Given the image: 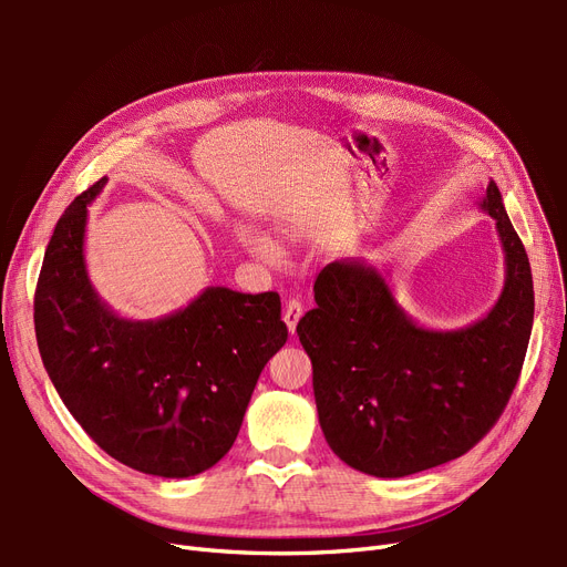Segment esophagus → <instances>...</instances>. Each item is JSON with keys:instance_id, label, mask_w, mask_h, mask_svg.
Instances as JSON below:
<instances>
[{"instance_id": "obj_1", "label": "esophagus", "mask_w": 567, "mask_h": 567, "mask_svg": "<svg viewBox=\"0 0 567 567\" xmlns=\"http://www.w3.org/2000/svg\"><path fill=\"white\" fill-rule=\"evenodd\" d=\"M302 302L300 300H288L286 302V310H284V321L288 326V333L296 336V329H298V321L302 317Z\"/></svg>"}]
</instances>
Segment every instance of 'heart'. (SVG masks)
I'll use <instances>...</instances> for the list:
<instances>
[{"instance_id": "heart-1", "label": "heart", "mask_w": 567, "mask_h": 567, "mask_svg": "<svg viewBox=\"0 0 567 567\" xmlns=\"http://www.w3.org/2000/svg\"><path fill=\"white\" fill-rule=\"evenodd\" d=\"M236 236H238V244H241L252 257H257V260H262V262L277 260V248H274V244L262 231L241 225L238 227Z\"/></svg>"}]
</instances>
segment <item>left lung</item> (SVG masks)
Instances as JSON below:
<instances>
[{"instance_id":"left-lung-1","label":"left lung","mask_w":567,"mask_h":567,"mask_svg":"<svg viewBox=\"0 0 567 567\" xmlns=\"http://www.w3.org/2000/svg\"><path fill=\"white\" fill-rule=\"evenodd\" d=\"M480 210L496 221L506 277L492 310L463 329L411 319L381 269L336 260L298 321L312 359L319 425L333 454L375 477H404L466 454L518 383L535 319L523 241L492 179Z\"/></svg>"}]
</instances>
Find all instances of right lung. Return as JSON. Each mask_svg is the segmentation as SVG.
Wrapping results in <instances>:
<instances>
[{"label":"right lung","instance_id":"1","mask_svg":"<svg viewBox=\"0 0 567 567\" xmlns=\"http://www.w3.org/2000/svg\"><path fill=\"white\" fill-rule=\"evenodd\" d=\"M106 177L56 221L35 290L42 364L101 450L158 477L213 468L241 431L257 379L288 338L279 293L208 286L161 319H127L99 298L84 229Z\"/></svg>","mask_w":567,"mask_h":567}]
</instances>
